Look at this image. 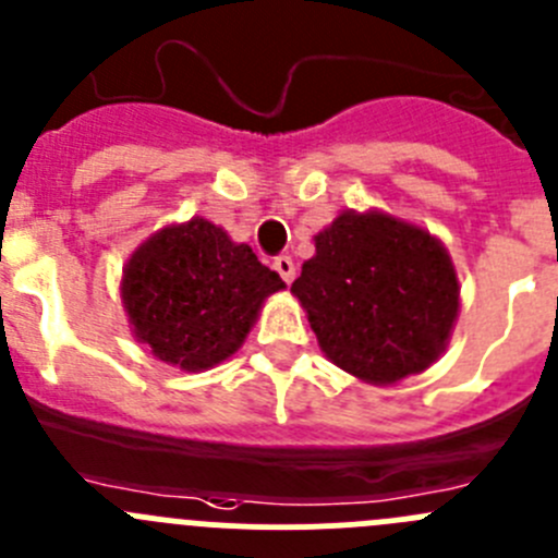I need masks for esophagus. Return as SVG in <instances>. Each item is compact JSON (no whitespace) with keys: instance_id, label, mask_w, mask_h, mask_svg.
<instances>
[{"instance_id":"esophagus-1","label":"esophagus","mask_w":558,"mask_h":558,"mask_svg":"<svg viewBox=\"0 0 558 558\" xmlns=\"http://www.w3.org/2000/svg\"><path fill=\"white\" fill-rule=\"evenodd\" d=\"M274 270H276V274H279V276H282V279H284V282H293V279H295V263H293V259H290V257H276L274 259Z\"/></svg>"}]
</instances>
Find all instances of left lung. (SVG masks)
I'll list each match as a JSON object with an SVG mask.
<instances>
[{"label": "left lung", "instance_id": "1", "mask_svg": "<svg viewBox=\"0 0 558 558\" xmlns=\"http://www.w3.org/2000/svg\"><path fill=\"white\" fill-rule=\"evenodd\" d=\"M290 293L326 360L376 387L432 367L459 318V276L446 245L381 209H342L320 229Z\"/></svg>", "mask_w": 558, "mask_h": 558}]
</instances>
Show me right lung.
I'll return each instance as SVG.
<instances>
[{
  "instance_id": "obj_1",
  "label": "right lung",
  "mask_w": 558,
  "mask_h": 558,
  "mask_svg": "<svg viewBox=\"0 0 558 558\" xmlns=\"http://www.w3.org/2000/svg\"><path fill=\"white\" fill-rule=\"evenodd\" d=\"M284 290L252 245L207 218L168 223L143 240L121 274L132 337L166 365L209 371L238 354L265 299Z\"/></svg>"
}]
</instances>
